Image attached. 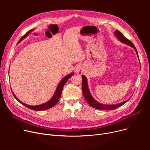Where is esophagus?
Masks as SVG:
<instances>
[{
	"mask_svg": "<svg viewBox=\"0 0 150 150\" xmlns=\"http://www.w3.org/2000/svg\"><path fill=\"white\" fill-rule=\"evenodd\" d=\"M83 70H84V69H83V67H81V66H78L77 68L76 69V73L77 74H78V75H81V74H83V72H84Z\"/></svg>",
	"mask_w": 150,
	"mask_h": 150,
	"instance_id": "esophagus-1",
	"label": "esophagus"
}]
</instances>
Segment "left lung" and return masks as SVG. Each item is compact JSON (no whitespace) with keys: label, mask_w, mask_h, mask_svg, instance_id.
I'll return each instance as SVG.
<instances>
[{"label":"left lung","mask_w":150,"mask_h":150,"mask_svg":"<svg viewBox=\"0 0 150 150\" xmlns=\"http://www.w3.org/2000/svg\"><path fill=\"white\" fill-rule=\"evenodd\" d=\"M114 35L116 36V38L119 39V40L125 44H127L128 45L131 46V47L134 49V50L136 52L137 54V56L139 58V54H138V52L137 50L136 49V48L135 47V46L134 45V44L128 39L127 38H125L123 35L118 30H115L114 31ZM140 61V60H139ZM82 91H83V96L86 100V101L88 102V103L92 106L93 108H96L97 109H100V110H113V109H115L117 108H119L122 105H123L125 103H127V102L131 98V97L128 99L127 101H123L121 102L120 103H118V104H115V105H104V104H102L99 103L98 101H97V100H96L93 98V97L92 96L91 93L90 92V91L89 89V87H88V80H87V78H86L85 75H82Z\"/></svg>","instance_id":"obj_1"}]
</instances>
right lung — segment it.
I'll return each mask as SVG.
<instances>
[{"instance_id": "right-lung-1", "label": "right lung", "mask_w": 150, "mask_h": 150, "mask_svg": "<svg viewBox=\"0 0 150 150\" xmlns=\"http://www.w3.org/2000/svg\"><path fill=\"white\" fill-rule=\"evenodd\" d=\"M33 30L34 29H32V30H30L29 31H28V32L24 36H23L20 39V40L18 41V44H19L22 40H23V39L25 38V37H27ZM74 74V73L72 72V73H70V74L66 75L65 77L63 78L61 80V81L59 83V84H58L57 88L56 89V91H55V92H54V93L53 94V96L51 98V99L50 100H49L48 101H47V102H45V103H44L43 104H41V105H37V106L28 105H27V104H25L24 103H23V102H22L21 101H20L16 97V96L14 95V93L13 92V91H12V93L13 94L14 98L16 99L20 103H21L23 106H25V107H27V108H29L30 109L34 110V111H44V110H46V109H50V108H52L53 106H54L55 105H56L58 103L59 100L60 99L61 93H62V89H63V87H64V86L66 83L67 81L69 80V78L72 76Z\"/></svg>"}]
</instances>
